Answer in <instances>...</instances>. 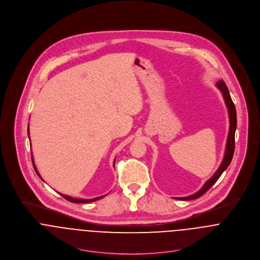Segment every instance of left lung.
I'll use <instances>...</instances> for the list:
<instances>
[{"instance_id":"obj_1","label":"left lung","mask_w":260,"mask_h":260,"mask_svg":"<svg viewBox=\"0 0 260 260\" xmlns=\"http://www.w3.org/2000/svg\"><path fill=\"white\" fill-rule=\"evenodd\" d=\"M216 87L220 90V92L222 93L223 98L226 104V107L228 109V116H229V132H228V137H227V142H226V148H225V153H224V157H223L221 165L219 166V168L217 169V171L213 174V176L207 180L205 182V184L203 187L197 191L196 193L187 196V197H178L176 199L179 200H193L196 199L198 197H200L202 194H204L207 190H209L212 186L215 184V182L219 179V177L221 176L223 171L229 166L232 157H233V153H234V145H235V130H236V124H237V119H236V110H235V106L232 102V99L230 97L228 88L226 86V84L223 82L222 80L218 81L216 84Z\"/></svg>"}]
</instances>
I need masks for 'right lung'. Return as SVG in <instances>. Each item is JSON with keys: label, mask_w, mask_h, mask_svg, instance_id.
Masks as SVG:
<instances>
[{"label": "right lung", "mask_w": 260, "mask_h": 260, "mask_svg": "<svg viewBox=\"0 0 260 260\" xmlns=\"http://www.w3.org/2000/svg\"><path fill=\"white\" fill-rule=\"evenodd\" d=\"M28 135H29V127H28ZM32 161H33L34 169H35L36 173L39 175V177L41 178V176H40V174H39V172H38L37 168H36V165L34 164L33 156H32ZM114 163H115V162H114ZM41 179H42V178H41ZM60 194H61V196H63L65 199H67L68 201L73 202V203H89V202H93V201L99 200V199H101V198H103V197H104V196H100V197H96V198H93V199H83V198H73V197H70V196H68V195H64V194H62V193H60Z\"/></svg>", "instance_id": "add662e5"}]
</instances>
